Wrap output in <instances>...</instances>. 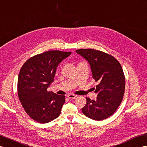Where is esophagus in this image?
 Returning <instances> with one entry per match:
<instances>
[{
  "instance_id": "34e87169",
  "label": "esophagus",
  "mask_w": 147,
  "mask_h": 147,
  "mask_svg": "<svg viewBox=\"0 0 147 147\" xmlns=\"http://www.w3.org/2000/svg\"><path fill=\"white\" fill-rule=\"evenodd\" d=\"M67 97H68V98H69V99H73L76 98L77 96H76V95H74V94H70L67 95Z\"/></svg>"
}]
</instances>
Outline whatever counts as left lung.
Instances as JSON below:
<instances>
[{"label": "left lung", "mask_w": 147, "mask_h": 147, "mask_svg": "<svg viewBox=\"0 0 147 147\" xmlns=\"http://www.w3.org/2000/svg\"><path fill=\"white\" fill-rule=\"evenodd\" d=\"M89 62L92 78L99 84L94 92L96 100L86 97V104L82 112L88 117L102 120L112 115L120 106L125 92V76L120 63L114 56L94 49L76 50Z\"/></svg>", "instance_id": "8db88e82"}]
</instances>
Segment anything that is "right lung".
<instances>
[{
  "mask_svg": "<svg viewBox=\"0 0 147 147\" xmlns=\"http://www.w3.org/2000/svg\"><path fill=\"white\" fill-rule=\"evenodd\" d=\"M71 52L51 50L28 59L18 78V96L26 113L35 121L45 123L61 114L65 96L48 91L54 81L56 68Z\"/></svg>",
  "mask_w": 147,
  "mask_h": 147,
  "instance_id": "obj_1",
  "label": "right lung"
}]
</instances>
